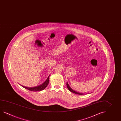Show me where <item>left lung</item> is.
<instances>
[{
    "label": "left lung",
    "instance_id": "8db88e82",
    "mask_svg": "<svg viewBox=\"0 0 121 121\" xmlns=\"http://www.w3.org/2000/svg\"><path fill=\"white\" fill-rule=\"evenodd\" d=\"M66 85H67V88H68V89H69L70 91H71L72 92L74 93H75V94H78V95H84V94H83V93H79V92H78L77 91H75V90H73V89H72V88L70 87V86H69V85L68 83V82H67V83H66Z\"/></svg>",
    "mask_w": 121,
    "mask_h": 121
}]
</instances>
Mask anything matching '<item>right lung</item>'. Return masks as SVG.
Returning <instances> with one entry per match:
<instances>
[{
  "label": "right lung",
  "mask_w": 121,
  "mask_h": 121,
  "mask_svg": "<svg viewBox=\"0 0 121 121\" xmlns=\"http://www.w3.org/2000/svg\"><path fill=\"white\" fill-rule=\"evenodd\" d=\"M49 75L48 76V77L47 78V79L46 80V81L40 85V86H36L34 87H27L26 86H23L21 85V86L24 88L25 89H27L28 90L31 91H42L43 90V89L46 88V87L48 85V82H49Z\"/></svg>",
  "instance_id": "1"
}]
</instances>
